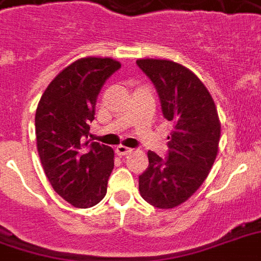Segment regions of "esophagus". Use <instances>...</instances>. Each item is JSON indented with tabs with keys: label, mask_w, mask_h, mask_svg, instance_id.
Masks as SVG:
<instances>
[{
	"label": "esophagus",
	"mask_w": 261,
	"mask_h": 261,
	"mask_svg": "<svg viewBox=\"0 0 261 261\" xmlns=\"http://www.w3.org/2000/svg\"><path fill=\"white\" fill-rule=\"evenodd\" d=\"M131 152H133V149L127 148L124 145H119L116 148V154H119V156H126V154H128Z\"/></svg>",
	"instance_id": "obj_1"
}]
</instances>
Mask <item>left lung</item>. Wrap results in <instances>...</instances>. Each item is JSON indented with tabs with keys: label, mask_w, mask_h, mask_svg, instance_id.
Instances as JSON below:
<instances>
[{
	"label": "left lung",
	"mask_w": 261,
	"mask_h": 261,
	"mask_svg": "<svg viewBox=\"0 0 261 261\" xmlns=\"http://www.w3.org/2000/svg\"><path fill=\"white\" fill-rule=\"evenodd\" d=\"M137 64L156 86L163 115L174 124L167 159L148 152L139 193L159 210L184 204L200 189L219 152L220 120L212 95L190 69L171 60L139 59Z\"/></svg>",
	"instance_id": "8db88e82"
}]
</instances>
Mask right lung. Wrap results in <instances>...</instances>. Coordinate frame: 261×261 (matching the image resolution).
Returning <instances> with one entry per match:
<instances>
[{
	"label": "right lung",
	"mask_w": 261,
	"mask_h": 261,
	"mask_svg": "<svg viewBox=\"0 0 261 261\" xmlns=\"http://www.w3.org/2000/svg\"><path fill=\"white\" fill-rule=\"evenodd\" d=\"M122 64L111 57H83L49 83L35 112L41 164L51 188L75 208H90L107 194L115 153L87 141L95 101Z\"/></svg>",
	"instance_id": "1"
}]
</instances>
